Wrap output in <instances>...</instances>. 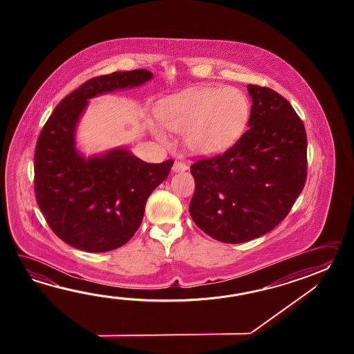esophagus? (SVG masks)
<instances>
[{
  "instance_id": "34e87169",
  "label": "esophagus",
  "mask_w": 354,
  "mask_h": 354,
  "mask_svg": "<svg viewBox=\"0 0 354 354\" xmlns=\"http://www.w3.org/2000/svg\"><path fill=\"white\" fill-rule=\"evenodd\" d=\"M188 167L183 160H174V167H172V171L174 172H185L187 169Z\"/></svg>"
}]
</instances>
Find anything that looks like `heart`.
Masks as SVG:
<instances>
[{"instance_id":"1","label":"heart","mask_w":354,"mask_h":354,"mask_svg":"<svg viewBox=\"0 0 354 354\" xmlns=\"http://www.w3.org/2000/svg\"><path fill=\"white\" fill-rule=\"evenodd\" d=\"M165 128L183 131L188 151L210 157L229 149L241 138L248 124L250 102L235 87H201L183 91L165 98L157 109ZM154 134L166 142L167 136L154 127Z\"/></svg>"}]
</instances>
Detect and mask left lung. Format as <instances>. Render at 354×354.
Returning a JSON list of instances; mask_svg holds the SVG:
<instances>
[{
    "mask_svg": "<svg viewBox=\"0 0 354 354\" xmlns=\"http://www.w3.org/2000/svg\"><path fill=\"white\" fill-rule=\"evenodd\" d=\"M249 129L230 149L191 166L189 214L203 233L244 243L286 218L306 182L308 139L294 107L276 91L248 84Z\"/></svg>",
    "mask_w": 354,
    "mask_h": 354,
    "instance_id": "obj_1",
    "label": "left lung"
}]
</instances>
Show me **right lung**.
<instances>
[{"instance_id":"right-lung-1","label":"right lung","mask_w":354,"mask_h":354,"mask_svg":"<svg viewBox=\"0 0 354 354\" xmlns=\"http://www.w3.org/2000/svg\"><path fill=\"white\" fill-rule=\"evenodd\" d=\"M147 69L91 78L63 98L39 136L35 194L48 225L73 248L102 253L128 243L143 220L145 203L174 166L147 163L127 148L84 157L75 130L90 98L151 81Z\"/></svg>"}]
</instances>
